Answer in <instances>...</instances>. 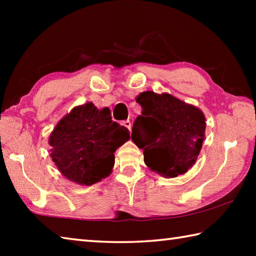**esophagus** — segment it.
I'll list each match as a JSON object with an SVG mask.
<instances>
[{"label": "esophagus", "instance_id": "esophagus-1", "mask_svg": "<svg viewBox=\"0 0 256 256\" xmlns=\"http://www.w3.org/2000/svg\"><path fill=\"white\" fill-rule=\"evenodd\" d=\"M122 125H123V126L126 128H128L130 131H131V122H130L128 120H123V122H122Z\"/></svg>", "mask_w": 256, "mask_h": 256}]
</instances>
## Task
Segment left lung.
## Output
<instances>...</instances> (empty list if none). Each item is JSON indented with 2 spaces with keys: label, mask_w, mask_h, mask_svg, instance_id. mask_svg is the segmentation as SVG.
<instances>
[{
  "label": "left lung",
  "mask_w": 256,
  "mask_h": 256,
  "mask_svg": "<svg viewBox=\"0 0 256 256\" xmlns=\"http://www.w3.org/2000/svg\"><path fill=\"white\" fill-rule=\"evenodd\" d=\"M142 115L134 120L132 140L144 149V162L164 177L185 174L204 140L206 118L198 108L170 94H140Z\"/></svg>",
  "instance_id": "8db88e82"
}]
</instances>
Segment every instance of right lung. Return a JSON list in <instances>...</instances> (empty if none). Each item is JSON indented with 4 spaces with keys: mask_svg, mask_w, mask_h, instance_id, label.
<instances>
[{
    "mask_svg": "<svg viewBox=\"0 0 256 256\" xmlns=\"http://www.w3.org/2000/svg\"><path fill=\"white\" fill-rule=\"evenodd\" d=\"M128 138V130L112 120L108 108L99 110L86 102L55 126L48 142L50 157L66 178L92 185L110 174L115 150Z\"/></svg>",
    "mask_w": 256,
    "mask_h": 256,
    "instance_id": "1",
    "label": "right lung"
}]
</instances>
